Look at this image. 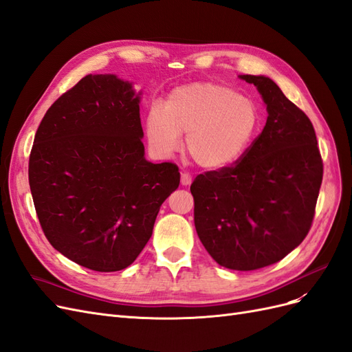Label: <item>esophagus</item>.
Returning a JSON list of instances; mask_svg holds the SVG:
<instances>
[{
  "label": "esophagus",
  "instance_id": "1",
  "mask_svg": "<svg viewBox=\"0 0 352 352\" xmlns=\"http://www.w3.org/2000/svg\"><path fill=\"white\" fill-rule=\"evenodd\" d=\"M180 182H182L184 186H189L190 184H192V176H190L186 172H184L182 175H180Z\"/></svg>",
  "mask_w": 352,
  "mask_h": 352
}]
</instances>
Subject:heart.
Here are the masks:
<instances>
[{
  "label": "heart",
  "mask_w": 352,
  "mask_h": 352,
  "mask_svg": "<svg viewBox=\"0 0 352 352\" xmlns=\"http://www.w3.org/2000/svg\"><path fill=\"white\" fill-rule=\"evenodd\" d=\"M258 126L257 104L216 82H195L173 89L164 109L151 105L145 119L148 144L158 157L172 155L180 145V133H186L189 157L207 170L239 162Z\"/></svg>",
  "instance_id": "heart-1"
}]
</instances>
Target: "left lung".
Listing matches in <instances>:
<instances>
[{"label":"left lung","mask_w":352,"mask_h":352,"mask_svg":"<svg viewBox=\"0 0 352 352\" xmlns=\"http://www.w3.org/2000/svg\"><path fill=\"white\" fill-rule=\"evenodd\" d=\"M267 105L263 132L226 168L190 185L199 241L220 265L257 270L280 261L307 236L323 179L313 123L270 78L242 74Z\"/></svg>","instance_id":"obj_1"}]
</instances>
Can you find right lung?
I'll return each mask as SVG.
<instances>
[{
  "mask_svg": "<svg viewBox=\"0 0 352 352\" xmlns=\"http://www.w3.org/2000/svg\"><path fill=\"white\" fill-rule=\"evenodd\" d=\"M140 95L114 74H88L51 105L29 157L47 239L95 272L131 265L153 235L179 167L146 162Z\"/></svg>",
  "mask_w": 352,
  "mask_h": 352,
  "instance_id": "obj_1",
  "label": "right lung"
}]
</instances>
